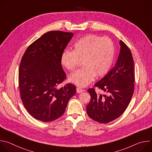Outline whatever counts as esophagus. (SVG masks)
Segmentation results:
<instances>
[{"mask_svg": "<svg viewBox=\"0 0 152 152\" xmlns=\"http://www.w3.org/2000/svg\"><path fill=\"white\" fill-rule=\"evenodd\" d=\"M83 91V90L82 88H77V89H76V92L77 93H81Z\"/></svg>", "mask_w": 152, "mask_h": 152, "instance_id": "esophagus-1", "label": "esophagus"}]
</instances>
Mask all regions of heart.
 I'll return each instance as SVG.
<instances>
[{"instance_id": "obj_1", "label": "heart", "mask_w": 152, "mask_h": 152, "mask_svg": "<svg viewBox=\"0 0 152 152\" xmlns=\"http://www.w3.org/2000/svg\"><path fill=\"white\" fill-rule=\"evenodd\" d=\"M114 54V45L110 38L90 34L78 39L73 45V51H64L61 62L65 68L73 70L82 61L83 67L72 73L69 80L80 87H85L94 77L99 78L108 73Z\"/></svg>"}]
</instances>
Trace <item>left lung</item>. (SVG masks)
<instances>
[{
	"label": "left lung",
	"mask_w": 152,
	"mask_h": 152,
	"mask_svg": "<svg viewBox=\"0 0 152 152\" xmlns=\"http://www.w3.org/2000/svg\"><path fill=\"white\" fill-rule=\"evenodd\" d=\"M120 52L115 66L95 86L106 91L108 96L97 94L94 88L88 90L91 96L86 113L94 121L110 123L118 118L128 106L134 91V68L132 53L120 40Z\"/></svg>",
	"instance_id": "obj_1"
}]
</instances>
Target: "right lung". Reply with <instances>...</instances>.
<instances>
[{"label":"right lung","instance_id":"1","mask_svg":"<svg viewBox=\"0 0 152 152\" xmlns=\"http://www.w3.org/2000/svg\"><path fill=\"white\" fill-rule=\"evenodd\" d=\"M73 34L52 31L28 46L21 59L18 86L21 101L34 118L49 122L64 113L76 91L72 83L58 85L66 78L61 58Z\"/></svg>","mask_w":152,"mask_h":152}]
</instances>
